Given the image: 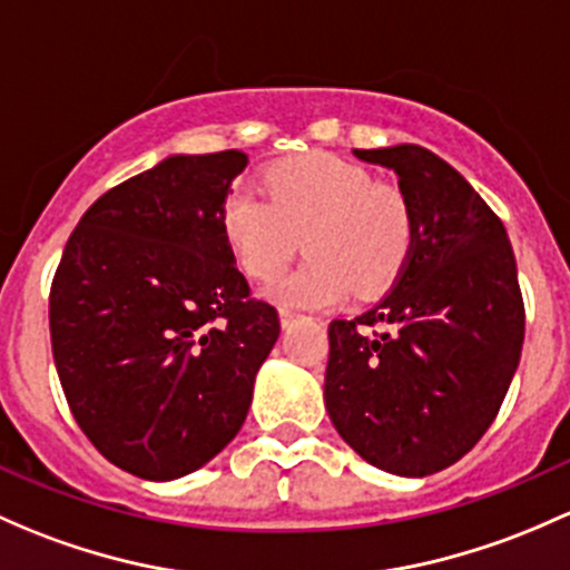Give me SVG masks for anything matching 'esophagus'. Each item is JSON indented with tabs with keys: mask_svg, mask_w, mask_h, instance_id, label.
I'll return each instance as SVG.
<instances>
[{
	"mask_svg": "<svg viewBox=\"0 0 570 570\" xmlns=\"http://www.w3.org/2000/svg\"><path fill=\"white\" fill-rule=\"evenodd\" d=\"M297 316H301V314H295V311L281 308V327H292V322H295Z\"/></svg>",
	"mask_w": 570,
	"mask_h": 570,
	"instance_id": "esophagus-1",
	"label": "esophagus"
}]
</instances>
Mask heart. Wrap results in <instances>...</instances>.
I'll return each mask as SVG.
<instances>
[{"label": "heart", "instance_id": "heart-1", "mask_svg": "<svg viewBox=\"0 0 570 570\" xmlns=\"http://www.w3.org/2000/svg\"><path fill=\"white\" fill-rule=\"evenodd\" d=\"M264 196L232 190L218 213L220 235L239 269L273 281L295 250L308 259L275 281L284 305H331L352 286L371 295L393 284L415 245V213L399 185L380 183L355 160L308 153L267 166Z\"/></svg>", "mask_w": 570, "mask_h": 570}]
</instances>
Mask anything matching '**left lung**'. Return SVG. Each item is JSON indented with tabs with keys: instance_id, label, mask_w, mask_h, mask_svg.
I'll return each mask as SVG.
<instances>
[{
	"instance_id": "left-lung-1",
	"label": "left lung",
	"mask_w": 570,
	"mask_h": 570,
	"mask_svg": "<svg viewBox=\"0 0 570 570\" xmlns=\"http://www.w3.org/2000/svg\"><path fill=\"white\" fill-rule=\"evenodd\" d=\"M355 155L399 175L415 245L374 308L327 327L325 406L368 464L423 478L475 448L517 374V259L494 209L434 153L399 144Z\"/></svg>"
}]
</instances>
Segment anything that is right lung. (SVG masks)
I'll return each instance as SVG.
<instances>
[{
	"label": "right lung",
	"mask_w": 570,
	"mask_h": 570,
	"mask_svg": "<svg viewBox=\"0 0 570 570\" xmlns=\"http://www.w3.org/2000/svg\"><path fill=\"white\" fill-rule=\"evenodd\" d=\"M248 155H171L106 190L68 237L48 295L65 399L111 464L175 481L248 415L278 311L250 297L218 226Z\"/></svg>",
	"instance_id": "1"
}]
</instances>
